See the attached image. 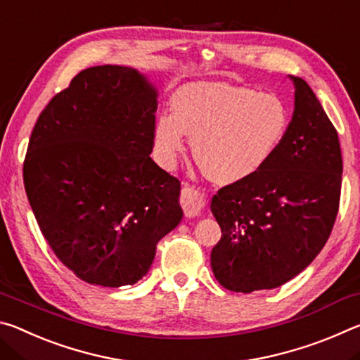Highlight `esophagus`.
Here are the masks:
<instances>
[{"label": "esophagus", "mask_w": 360, "mask_h": 360, "mask_svg": "<svg viewBox=\"0 0 360 360\" xmlns=\"http://www.w3.org/2000/svg\"><path fill=\"white\" fill-rule=\"evenodd\" d=\"M181 206L187 217L198 216L205 206L203 195L192 186L184 184L181 188Z\"/></svg>", "instance_id": "obj_1"}]
</instances>
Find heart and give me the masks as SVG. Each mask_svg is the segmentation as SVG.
Here are the masks:
<instances>
[{"label": "heart", "instance_id": "b5f03b06", "mask_svg": "<svg viewBox=\"0 0 360 360\" xmlns=\"http://www.w3.org/2000/svg\"><path fill=\"white\" fill-rule=\"evenodd\" d=\"M289 129V112L275 94L225 84H191L173 96V114L155 124V150L173 167L192 138L193 155L217 182H238L264 169Z\"/></svg>", "mask_w": 360, "mask_h": 360}]
</instances>
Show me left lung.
I'll list each match as a JSON object with an SVG mask.
<instances>
[{
	"instance_id": "8db88e82",
	"label": "left lung",
	"mask_w": 360,
	"mask_h": 360,
	"mask_svg": "<svg viewBox=\"0 0 360 360\" xmlns=\"http://www.w3.org/2000/svg\"><path fill=\"white\" fill-rule=\"evenodd\" d=\"M292 81L295 108L276 154L257 174L212 197L222 236L211 268L229 290L249 294L290 281L321 252L338 214V133L311 87L302 77Z\"/></svg>"
}]
</instances>
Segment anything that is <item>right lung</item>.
<instances>
[{
	"instance_id": "obj_1",
	"label": "right lung",
	"mask_w": 360,
	"mask_h": 360,
	"mask_svg": "<svg viewBox=\"0 0 360 360\" xmlns=\"http://www.w3.org/2000/svg\"><path fill=\"white\" fill-rule=\"evenodd\" d=\"M157 92L136 70L94 66L42 109L23 160L49 246L82 281L135 284L181 222V182L150 158Z\"/></svg>"
}]
</instances>
